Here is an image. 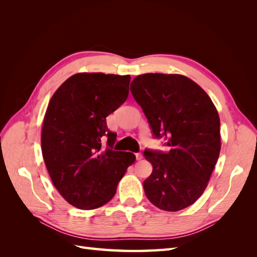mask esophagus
<instances>
[{
	"mask_svg": "<svg viewBox=\"0 0 257 257\" xmlns=\"http://www.w3.org/2000/svg\"><path fill=\"white\" fill-rule=\"evenodd\" d=\"M135 155H136V160H137V161H141V160L143 159V154H142L141 152H139V153H136Z\"/></svg>",
	"mask_w": 257,
	"mask_h": 257,
	"instance_id": "esophagus-1",
	"label": "esophagus"
}]
</instances>
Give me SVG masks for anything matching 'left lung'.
<instances>
[{
  "mask_svg": "<svg viewBox=\"0 0 257 257\" xmlns=\"http://www.w3.org/2000/svg\"><path fill=\"white\" fill-rule=\"evenodd\" d=\"M131 92L157 138L169 151L145 150L153 170L144 181L147 198L165 211H179L201 196L221 150L220 118L211 98L178 74L139 75Z\"/></svg>",
  "mask_w": 257,
  "mask_h": 257,
  "instance_id": "left-lung-1",
  "label": "left lung"
}]
</instances>
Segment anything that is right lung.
Segmentation results:
<instances>
[{
  "instance_id": "1",
  "label": "right lung",
  "mask_w": 257,
  "mask_h": 257,
  "mask_svg": "<svg viewBox=\"0 0 257 257\" xmlns=\"http://www.w3.org/2000/svg\"><path fill=\"white\" fill-rule=\"evenodd\" d=\"M130 81V75L75 74L50 99L42 131L43 158L53 185L76 208L107 204L136 160L133 153L112 149L116 135L106 123L126 100Z\"/></svg>"
}]
</instances>
